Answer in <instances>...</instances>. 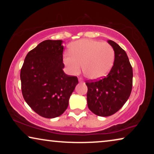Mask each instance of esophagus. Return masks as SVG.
<instances>
[{
	"label": "esophagus",
	"instance_id": "obj_1",
	"mask_svg": "<svg viewBox=\"0 0 154 154\" xmlns=\"http://www.w3.org/2000/svg\"><path fill=\"white\" fill-rule=\"evenodd\" d=\"M79 82H83V79H79Z\"/></svg>",
	"mask_w": 154,
	"mask_h": 154
}]
</instances>
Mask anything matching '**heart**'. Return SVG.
I'll list each match as a JSON object with an SVG mask.
<instances>
[{
  "mask_svg": "<svg viewBox=\"0 0 154 154\" xmlns=\"http://www.w3.org/2000/svg\"><path fill=\"white\" fill-rule=\"evenodd\" d=\"M114 50L107 43L92 39H81L70 45V52L64 54L63 61L71 74H77L81 63L84 74L96 80L104 77L111 70L114 61Z\"/></svg>",
  "mask_w": 154,
  "mask_h": 154,
  "instance_id": "b5f03b06",
  "label": "heart"
}]
</instances>
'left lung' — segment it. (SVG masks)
Listing matches in <instances>:
<instances>
[{"label":"left lung","instance_id":"8db88e82","mask_svg":"<svg viewBox=\"0 0 154 154\" xmlns=\"http://www.w3.org/2000/svg\"><path fill=\"white\" fill-rule=\"evenodd\" d=\"M115 52L114 63L108 75L85 81L87 102L90 111L99 116L116 113L127 102L132 88V67L125 50L109 40Z\"/></svg>","mask_w":154,"mask_h":154}]
</instances>
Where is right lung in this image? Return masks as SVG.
<instances>
[{
    "label": "right lung",
    "instance_id": "1",
    "mask_svg": "<svg viewBox=\"0 0 154 154\" xmlns=\"http://www.w3.org/2000/svg\"><path fill=\"white\" fill-rule=\"evenodd\" d=\"M62 41L46 40L29 52L20 72L23 97L35 113L46 119L60 116L79 83L64 73Z\"/></svg>",
    "mask_w": 154,
    "mask_h": 154
}]
</instances>
